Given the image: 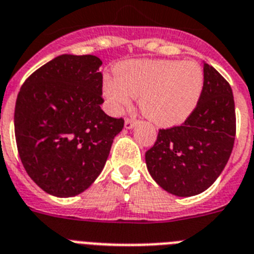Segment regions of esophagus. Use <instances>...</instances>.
Segmentation results:
<instances>
[{"mask_svg": "<svg viewBox=\"0 0 254 254\" xmlns=\"http://www.w3.org/2000/svg\"><path fill=\"white\" fill-rule=\"evenodd\" d=\"M135 123H137V121L134 120V119H131V117H127V119H125V127H127V129H131V127L135 125Z\"/></svg>", "mask_w": 254, "mask_h": 254, "instance_id": "34e87169", "label": "esophagus"}]
</instances>
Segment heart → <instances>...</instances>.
I'll return each mask as SVG.
<instances>
[{"label":"heart","instance_id":"b5f03b06","mask_svg":"<svg viewBox=\"0 0 254 254\" xmlns=\"http://www.w3.org/2000/svg\"><path fill=\"white\" fill-rule=\"evenodd\" d=\"M203 86V69L195 62L130 61L116 68V77L104 78L103 93L114 111L139 97L147 119L160 127H173L192 112Z\"/></svg>","mask_w":254,"mask_h":254}]
</instances>
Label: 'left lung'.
Returning a JSON list of instances; mask_svg holds the SVG:
<instances>
[{
  "instance_id": "8db88e82",
  "label": "left lung",
  "mask_w": 254,
  "mask_h": 254,
  "mask_svg": "<svg viewBox=\"0 0 254 254\" xmlns=\"http://www.w3.org/2000/svg\"><path fill=\"white\" fill-rule=\"evenodd\" d=\"M236 134L234 95L222 74L204 64V86L196 107L178 127L160 129L146 152L147 169L169 193L193 196L218 178Z\"/></svg>"
}]
</instances>
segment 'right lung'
Here are the masks:
<instances>
[{
	"label": "right lung",
	"mask_w": 254,
	"mask_h": 254,
	"mask_svg": "<svg viewBox=\"0 0 254 254\" xmlns=\"http://www.w3.org/2000/svg\"><path fill=\"white\" fill-rule=\"evenodd\" d=\"M102 61L61 55L24 81L14 112L23 167L45 192L76 196L101 174L124 119L104 114Z\"/></svg>",
	"instance_id": "right-lung-1"
}]
</instances>
